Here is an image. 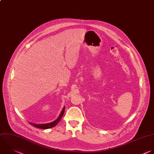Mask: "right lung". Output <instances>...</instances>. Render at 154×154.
<instances>
[{
    "mask_svg": "<svg viewBox=\"0 0 154 154\" xmlns=\"http://www.w3.org/2000/svg\"><path fill=\"white\" fill-rule=\"evenodd\" d=\"M64 110H65V107L63 108L61 114H60V116L58 117V118L55 120V121L51 122V123H46V124H34L32 123H30L31 125H32V126L36 127V128H40V129H49V128H53L54 126H55L57 123L61 120L62 117L64 115Z\"/></svg>",
    "mask_w": 154,
    "mask_h": 154,
    "instance_id": "1",
    "label": "right lung"
}]
</instances>
